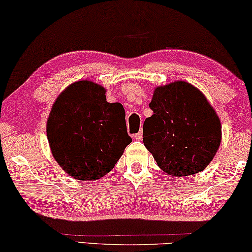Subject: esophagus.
<instances>
[{
	"label": "esophagus",
	"instance_id": "obj_1",
	"mask_svg": "<svg viewBox=\"0 0 252 252\" xmlns=\"http://www.w3.org/2000/svg\"><path fill=\"white\" fill-rule=\"evenodd\" d=\"M134 138L136 139V141H142V138H143V133H142V131H138L137 134H135L134 135Z\"/></svg>",
	"mask_w": 252,
	"mask_h": 252
}]
</instances>
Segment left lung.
<instances>
[{
    "label": "left lung",
    "instance_id": "1",
    "mask_svg": "<svg viewBox=\"0 0 252 252\" xmlns=\"http://www.w3.org/2000/svg\"><path fill=\"white\" fill-rule=\"evenodd\" d=\"M153 115L143 125V142L158 166L170 175L203 171L221 143V123L207 98L189 82L155 89Z\"/></svg>",
    "mask_w": 252,
    "mask_h": 252
}]
</instances>
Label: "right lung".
Instances as JSON below:
<instances>
[{"label":"right lung","instance_id":"right-lung-1","mask_svg":"<svg viewBox=\"0 0 252 252\" xmlns=\"http://www.w3.org/2000/svg\"><path fill=\"white\" fill-rule=\"evenodd\" d=\"M105 93L93 81H77L60 94L49 115L47 135L53 158L77 180L106 175L131 142L124 107L107 102Z\"/></svg>","mask_w":252,"mask_h":252}]
</instances>
